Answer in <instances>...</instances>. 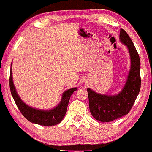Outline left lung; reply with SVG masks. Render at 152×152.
<instances>
[{"mask_svg":"<svg viewBox=\"0 0 152 152\" xmlns=\"http://www.w3.org/2000/svg\"><path fill=\"white\" fill-rule=\"evenodd\" d=\"M119 40L126 46L131 61L130 70L121 91L115 95H107L87 88L91 115L95 119L102 122L114 121L128 114L141 88L140 59L137 50L127 33L121 28Z\"/></svg>","mask_w":152,"mask_h":152,"instance_id":"obj_1","label":"left lung"}]
</instances>
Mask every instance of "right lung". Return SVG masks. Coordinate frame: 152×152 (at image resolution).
<instances>
[{"label":"right lung","instance_id":"add662e5","mask_svg":"<svg viewBox=\"0 0 152 152\" xmlns=\"http://www.w3.org/2000/svg\"><path fill=\"white\" fill-rule=\"evenodd\" d=\"M9 84L10 92L12 96L14 99L15 104L18 106V109L23 115L26 119L28 120L31 123L41 125V126H54L60 123L65 116L67 110L68 104L70 100L71 96L76 90L77 87L69 88L64 92L62 94L61 99L59 104L56 107L51 109H38L31 107L26 104L20 99L15 89L14 83L13 81V74H12V63L10 66V74Z\"/></svg>","mask_w":152,"mask_h":152}]
</instances>
